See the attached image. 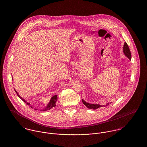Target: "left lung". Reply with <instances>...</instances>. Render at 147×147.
<instances>
[{
  "instance_id": "left-lung-1",
  "label": "left lung",
  "mask_w": 147,
  "mask_h": 147,
  "mask_svg": "<svg viewBox=\"0 0 147 147\" xmlns=\"http://www.w3.org/2000/svg\"><path fill=\"white\" fill-rule=\"evenodd\" d=\"M123 53L125 54V55H126V57L131 61V52H130V50H129V47L128 46V45L127 44V43L126 42H125L124 43V45H123ZM82 101H83V103L84 104V105L85 106H86V107L89 108V109H93V110H95V109H97L100 107H102V106H107V105H109L110 104H111V102H109L107 103L106 105H99V104H89V103H88L86 102V101H85L83 99H82Z\"/></svg>"
}]
</instances>
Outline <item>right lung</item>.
<instances>
[{
  "mask_svg": "<svg viewBox=\"0 0 147 147\" xmlns=\"http://www.w3.org/2000/svg\"><path fill=\"white\" fill-rule=\"evenodd\" d=\"M12 79V80H13V78ZM15 92H16V93H17V94H18V96H19V97L20 98H21V100L25 102V103H26V104L28 105H30V103L29 102H28L27 101H26L23 98H22L21 96L18 94V93L17 92V91L15 89ZM57 100H58V98H57V95H54V96H53L52 97H51V100H50V102L48 103V104L45 107V108H43V109H42V110L43 111H47V110H49L50 109H51V108H53V107H55L56 105H55V103H56V102H57ZM30 107H32V106H30ZM35 109V110H37L36 109ZM38 110V109H37Z\"/></svg>",
  "mask_w": 147,
  "mask_h": 147,
  "instance_id": "add662e5",
  "label": "right lung"
}]
</instances>
